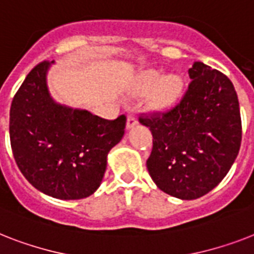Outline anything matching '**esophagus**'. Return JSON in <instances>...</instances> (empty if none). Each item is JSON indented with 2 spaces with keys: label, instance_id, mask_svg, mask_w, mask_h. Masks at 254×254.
<instances>
[{
  "label": "esophagus",
  "instance_id": "34e87169",
  "mask_svg": "<svg viewBox=\"0 0 254 254\" xmlns=\"http://www.w3.org/2000/svg\"><path fill=\"white\" fill-rule=\"evenodd\" d=\"M137 124H138L137 116H135L134 113H129V115H127V129H130V127H135Z\"/></svg>",
  "mask_w": 254,
  "mask_h": 254
}]
</instances>
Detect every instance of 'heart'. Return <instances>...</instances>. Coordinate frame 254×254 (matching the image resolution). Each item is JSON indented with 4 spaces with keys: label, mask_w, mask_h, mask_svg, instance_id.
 Masks as SVG:
<instances>
[{
    "label": "heart",
    "mask_w": 254,
    "mask_h": 254,
    "mask_svg": "<svg viewBox=\"0 0 254 254\" xmlns=\"http://www.w3.org/2000/svg\"><path fill=\"white\" fill-rule=\"evenodd\" d=\"M156 87L154 95V106L158 108H167L175 104L183 90V80L177 75H167L162 79V74L156 70H150L139 78L138 92L150 91Z\"/></svg>",
    "instance_id": "1"
}]
</instances>
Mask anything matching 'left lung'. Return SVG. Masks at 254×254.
Instances as JSON below:
<instances>
[{"instance_id": "obj_1", "label": "left lung", "mask_w": 254, "mask_h": 254, "mask_svg": "<svg viewBox=\"0 0 254 254\" xmlns=\"http://www.w3.org/2000/svg\"><path fill=\"white\" fill-rule=\"evenodd\" d=\"M190 83L167 112L142 113L152 150L146 166L160 190L199 198L223 180L239 154L241 117L232 82L203 63L189 69Z\"/></svg>"}]
</instances>
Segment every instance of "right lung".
Segmentation results:
<instances>
[{
  "label": "right lung",
  "mask_w": 254,
  "mask_h": 254,
  "mask_svg": "<svg viewBox=\"0 0 254 254\" xmlns=\"http://www.w3.org/2000/svg\"><path fill=\"white\" fill-rule=\"evenodd\" d=\"M43 61L31 70L10 108V143L28 183L59 199H80L99 188L109 150L121 141L127 117L106 120L51 98Z\"/></svg>",
  "instance_id": "obj_1"
}]
</instances>
